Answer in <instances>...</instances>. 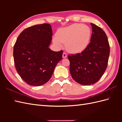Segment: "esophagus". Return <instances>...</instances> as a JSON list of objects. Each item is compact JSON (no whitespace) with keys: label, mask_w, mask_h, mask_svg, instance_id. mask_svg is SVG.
I'll return each mask as SVG.
<instances>
[{"label":"esophagus","mask_w":122,"mask_h":122,"mask_svg":"<svg viewBox=\"0 0 122 122\" xmlns=\"http://www.w3.org/2000/svg\"><path fill=\"white\" fill-rule=\"evenodd\" d=\"M62 57H63V58H66V57H67V54H66V53L65 52H63V54H62Z\"/></svg>","instance_id":"obj_1"}]
</instances>
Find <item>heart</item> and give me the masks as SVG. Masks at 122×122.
<instances>
[{
    "label": "heart",
    "mask_w": 122,
    "mask_h": 122,
    "mask_svg": "<svg viewBox=\"0 0 122 122\" xmlns=\"http://www.w3.org/2000/svg\"><path fill=\"white\" fill-rule=\"evenodd\" d=\"M91 30L86 25L72 24L59 29L53 42L58 47L66 44V50L72 53H79L87 48L90 41Z\"/></svg>",
    "instance_id": "1"
}]
</instances>
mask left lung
I'll list each match as a JSON object with an SVG mask.
<instances>
[{"instance_id":"1","label":"left lung","mask_w":122,"mask_h":122,"mask_svg":"<svg viewBox=\"0 0 122 122\" xmlns=\"http://www.w3.org/2000/svg\"><path fill=\"white\" fill-rule=\"evenodd\" d=\"M90 43L81 53L68 56L70 72L78 83L88 85L97 82L107 68L110 45L105 32L93 24Z\"/></svg>"}]
</instances>
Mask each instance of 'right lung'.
Here are the masks:
<instances>
[{
	"mask_svg": "<svg viewBox=\"0 0 122 122\" xmlns=\"http://www.w3.org/2000/svg\"><path fill=\"white\" fill-rule=\"evenodd\" d=\"M52 36L51 25L43 24L27 28L18 36L13 52L15 65L28 84L40 86L46 83L62 59L63 51L56 52L49 48Z\"/></svg>",
	"mask_w": 122,
	"mask_h": 122,
	"instance_id": "obj_1",
	"label": "right lung"
}]
</instances>
